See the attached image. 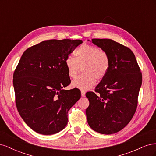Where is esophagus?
Wrapping results in <instances>:
<instances>
[{
    "mask_svg": "<svg viewBox=\"0 0 156 156\" xmlns=\"http://www.w3.org/2000/svg\"><path fill=\"white\" fill-rule=\"evenodd\" d=\"M81 96H82V97H84V96H85V94H86L85 91L81 90Z\"/></svg>",
    "mask_w": 156,
    "mask_h": 156,
    "instance_id": "obj_1",
    "label": "esophagus"
}]
</instances>
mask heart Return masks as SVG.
<instances>
[{"label":"heart","mask_w":156,"mask_h":156,"mask_svg":"<svg viewBox=\"0 0 156 156\" xmlns=\"http://www.w3.org/2000/svg\"><path fill=\"white\" fill-rule=\"evenodd\" d=\"M75 58L68 56L65 60L69 77L75 78L83 68L84 73L73 80L72 85L87 90L96 84V79L105 77L110 66V59L105 51L87 44H83L75 52Z\"/></svg>","instance_id":"b5f03b06"}]
</instances>
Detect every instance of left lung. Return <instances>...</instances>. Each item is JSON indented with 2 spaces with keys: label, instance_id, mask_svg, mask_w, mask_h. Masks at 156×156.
<instances>
[{
  "label": "left lung",
  "instance_id": "8db88e82",
  "mask_svg": "<svg viewBox=\"0 0 156 156\" xmlns=\"http://www.w3.org/2000/svg\"><path fill=\"white\" fill-rule=\"evenodd\" d=\"M89 41V40H88ZM92 43L107 53L110 66L105 77L86 96L88 124L98 133H117L128 124L138 103L142 74L130 49L110 39H92Z\"/></svg>",
  "mask_w": 156,
  "mask_h": 156
}]
</instances>
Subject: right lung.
<instances>
[{
	"label": "right lung",
	"mask_w": 156,
	"mask_h": 156,
	"mask_svg": "<svg viewBox=\"0 0 156 156\" xmlns=\"http://www.w3.org/2000/svg\"><path fill=\"white\" fill-rule=\"evenodd\" d=\"M81 40H45L28 48L13 76L19 113L30 128L53 135L68 124V112L81 98L78 88L64 90L70 84L65 60Z\"/></svg>",
	"instance_id": "1"
}]
</instances>
